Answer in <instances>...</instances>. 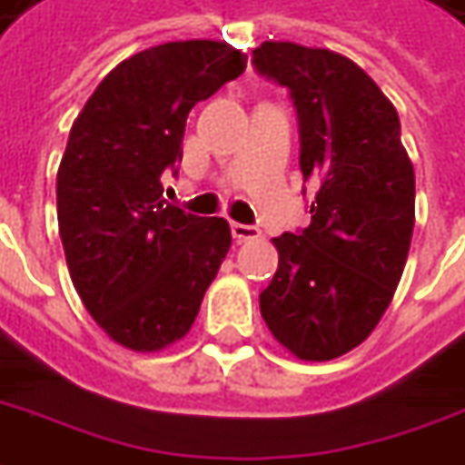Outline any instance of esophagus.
<instances>
[{
  "label": "esophagus",
  "instance_id": "esophagus-1",
  "mask_svg": "<svg viewBox=\"0 0 465 465\" xmlns=\"http://www.w3.org/2000/svg\"><path fill=\"white\" fill-rule=\"evenodd\" d=\"M232 233H233V242L236 243L254 242V239H259V229H256V226H249V223L232 222Z\"/></svg>",
  "mask_w": 465,
  "mask_h": 465
}]
</instances>
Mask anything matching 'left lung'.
Masks as SVG:
<instances>
[{
    "instance_id": "8db88e82",
    "label": "left lung",
    "mask_w": 465,
    "mask_h": 465,
    "mask_svg": "<svg viewBox=\"0 0 465 465\" xmlns=\"http://www.w3.org/2000/svg\"><path fill=\"white\" fill-rule=\"evenodd\" d=\"M252 64L289 90L302 176L317 186L310 226L274 239L259 307L289 352L322 362L360 345L391 304L413 236V163L392 103L352 60L264 42Z\"/></svg>"
}]
</instances>
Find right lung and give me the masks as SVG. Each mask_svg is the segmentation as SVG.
<instances>
[{
    "instance_id": "1",
    "label": "right lung",
    "mask_w": 465,
    "mask_h": 465,
    "mask_svg": "<svg viewBox=\"0 0 465 465\" xmlns=\"http://www.w3.org/2000/svg\"><path fill=\"white\" fill-rule=\"evenodd\" d=\"M226 42H168L133 54L74 120L57 171V222L80 300L108 337L151 352L181 340L232 246L223 219L163 199L191 108L239 77Z\"/></svg>"
}]
</instances>
